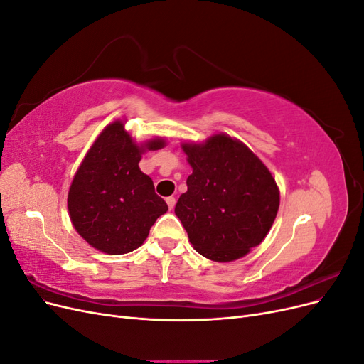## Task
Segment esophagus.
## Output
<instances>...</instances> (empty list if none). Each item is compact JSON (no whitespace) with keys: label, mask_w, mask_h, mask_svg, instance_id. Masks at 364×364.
Returning a JSON list of instances; mask_svg holds the SVG:
<instances>
[{"label":"esophagus","mask_w":364,"mask_h":364,"mask_svg":"<svg viewBox=\"0 0 364 364\" xmlns=\"http://www.w3.org/2000/svg\"><path fill=\"white\" fill-rule=\"evenodd\" d=\"M165 202H167V205H168V208H170V209H173V208L176 206V199H174L173 196L167 197V199H165Z\"/></svg>","instance_id":"obj_1"}]
</instances>
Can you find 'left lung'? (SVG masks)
Returning a JSON list of instances; mask_svg holds the SVG:
<instances>
[{
    "mask_svg": "<svg viewBox=\"0 0 364 364\" xmlns=\"http://www.w3.org/2000/svg\"><path fill=\"white\" fill-rule=\"evenodd\" d=\"M182 149L193 173L174 213L191 245L218 262L245 257L277 217L279 191L273 176L245 144L226 135Z\"/></svg>",
    "mask_w": 364,
    "mask_h": 364,
    "instance_id": "1",
    "label": "left lung"
}]
</instances>
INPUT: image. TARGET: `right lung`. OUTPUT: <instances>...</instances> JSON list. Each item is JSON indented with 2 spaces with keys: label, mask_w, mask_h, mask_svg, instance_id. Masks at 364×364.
<instances>
[{
  "label": "right lung",
  "mask_w": 364,
  "mask_h": 364,
  "mask_svg": "<svg viewBox=\"0 0 364 364\" xmlns=\"http://www.w3.org/2000/svg\"><path fill=\"white\" fill-rule=\"evenodd\" d=\"M161 147L162 139L146 144L149 150ZM142 151L117 121L95 139L71 183L68 211L75 230L109 255L139 247L156 218L168 211L138 167Z\"/></svg>",
  "instance_id": "obj_1"
}]
</instances>
